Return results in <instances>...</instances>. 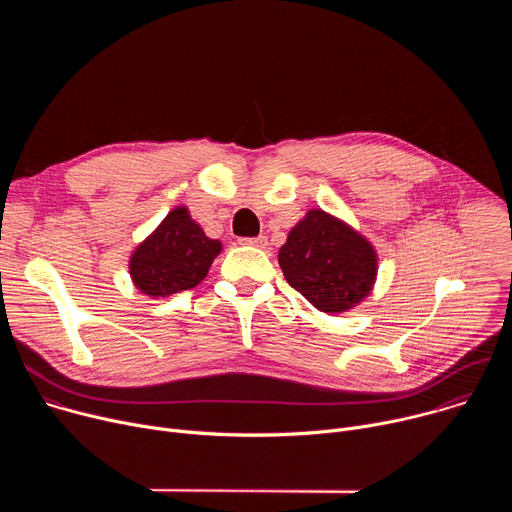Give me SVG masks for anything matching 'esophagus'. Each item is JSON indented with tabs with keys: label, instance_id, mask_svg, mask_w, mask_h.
<instances>
[{
	"label": "esophagus",
	"instance_id": "obj_1",
	"mask_svg": "<svg viewBox=\"0 0 512 512\" xmlns=\"http://www.w3.org/2000/svg\"><path fill=\"white\" fill-rule=\"evenodd\" d=\"M241 243L249 245V247H257V249H265L267 247V237L259 235V237H253V239H241Z\"/></svg>",
	"mask_w": 512,
	"mask_h": 512
}]
</instances>
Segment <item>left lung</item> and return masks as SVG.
<instances>
[{"instance_id":"left-lung-1","label":"left lung","mask_w":512,"mask_h":512,"mask_svg":"<svg viewBox=\"0 0 512 512\" xmlns=\"http://www.w3.org/2000/svg\"><path fill=\"white\" fill-rule=\"evenodd\" d=\"M277 261L287 283L326 314L360 304L371 294L379 269L375 247L322 208L308 210L289 231Z\"/></svg>"}]
</instances>
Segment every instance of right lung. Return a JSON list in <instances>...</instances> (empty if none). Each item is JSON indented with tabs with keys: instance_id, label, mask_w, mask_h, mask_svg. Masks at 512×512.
Here are the masks:
<instances>
[{
	"instance_id": "obj_1",
	"label": "right lung",
	"mask_w": 512,
	"mask_h": 512,
	"mask_svg": "<svg viewBox=\"0 0 512 512\" xmlns=\"http://www.w3.org/2000/svg\"><path fill=\"white\" fill-rule=\"evenodd\" d=\"M223 245L208 239L186 206H176L141 241L129 259V275L141 294L168 298L198 285Z\"/></svg>"
}]
</instances>
